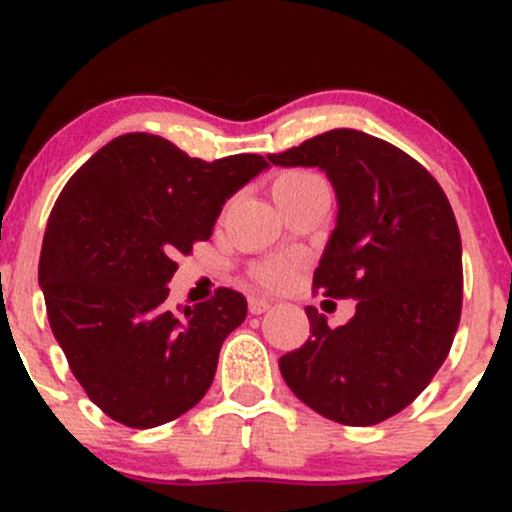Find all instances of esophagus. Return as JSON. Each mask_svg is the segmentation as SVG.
<instances>
[{"instance_id":"34e87169","label":"esophagus","mask_w":512,"mask_h":512,"mask_svg":"<svg viewBox=\"0 0 512 512\" xmlns=\"http://www.w3.org/2000/svg\"><path fill=\"white\" fill-rule=\"evenodd\" d=\"M248 305H250L252 315H262V313H267L269 308H272V303L264 301V298H250Z\"/></svg>"}]
</instances>
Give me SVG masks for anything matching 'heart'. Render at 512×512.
I'll return each instance as SVG.
<instances>
[{"label":"heart","instance_id":"heart-1","mask_svg":"<svg viewBox=\"0 0 512 512\" xmlns=\"http://www.w3.org/2000/svg\"><path fill=\"white\" fill-rule=\"evenodd\" d=\"M313 180H317V175L308 173V170H286V173H281L279 178L274 180L272 195L276 202H281V199L291 197L293 192L301 190L303 185H308V182ZM250 276L257 286H262V289H279V286H284L286 279H289V267H286L284 262H260L250 269Z\"/></svg>","mask_w":512,"mask_h":512}]
</instances>
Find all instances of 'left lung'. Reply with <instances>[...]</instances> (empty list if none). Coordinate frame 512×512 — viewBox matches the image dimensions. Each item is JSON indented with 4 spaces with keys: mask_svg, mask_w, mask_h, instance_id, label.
Returning a JSON list of instances; mask_svg holds the SVG:
<instances>
[{
    "mask_svg": "<svg viewBox=\"0 0 512 512\" xmlns=\"http://www.w3.org/2000/svg\"><path fill=\"white\" fill-rule=\"evenodd\" d=\"M267 158L327 173L339 211L313 286L356 301L337 330L308 305L310 337L279 358L281 375L325 419L380 424L426 390L460 325L462 240L448 197L419 161L358 129Z\"/></svg>",
    "mask_w": 512,
    "mask_h": 512,
    "instance_id": "8db88e82",
    "label": "left lung"
}]
</instances>
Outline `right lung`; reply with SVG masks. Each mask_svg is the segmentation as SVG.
<instances>
[{"instance_id":"right-lung-1","label":"right lung","mask_w":512,"mask_h":512,"mask_svg":"<svg viewBox=\"0 0 512 512\" xmlns=\"http://www.w3.org/2000/svg\"><path fill=\"white\" fill-rule=\"evenodd\" d=\"M269 168L257 154L190 158L156 134H122L64 185L38 281L57 344L88 399L129 428L178 419L207 395L243 293L170 310L175 255L209 240L223 204Z\"/></svg>"}]
</instances>
